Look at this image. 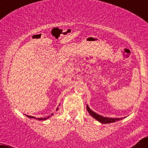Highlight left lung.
Here are the masks:
<instances>
[{"instance_id":"8db88e82","label":"left lung","mask_w":148,"mask_h":148,"mask_svg":"<svg viewBox=\"0 0 148 148\" xmlns=\"http://www.w3.org/2000/svg\"><path fill=\"white\" fill-rule=\"evenodd\" d=\"M86 110H87L88 112L89 113V114H90L92 117H94L95 120H97L98 122H99L102 124L112 123V122H115L120 120H122V118H110V117H103L102 115H99L97 113H96L95 112H94L93 110H91L89 107V106H88V104H86Z\"/></svg>"}]
</instances>
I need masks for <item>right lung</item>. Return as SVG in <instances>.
<instances>
[{
	"label": "right lung",
	"instance_id": "obj_1",
	"mask_svg": "<svg viewBox=\"0 0 148 148\" xmlns=\"http://www.w3.org/2000/svg\"><path fill=\"white\" fill-rule=\"evenodd\" d=\"M59 105H60V104H59ZM59 110V109H58V108H56V111H57V110ZM53 113H52V114H51V116H52V115H53ZM26 117H29V118H33V119H36V120H42V121H44V120H46V119H48V118H49V117H51V116H48V117H41V118H36V117H33V116H29V115H26Z\"/></svg>",
	"mask_w": 148,
	"mask_h": 148
}]
</instances>
